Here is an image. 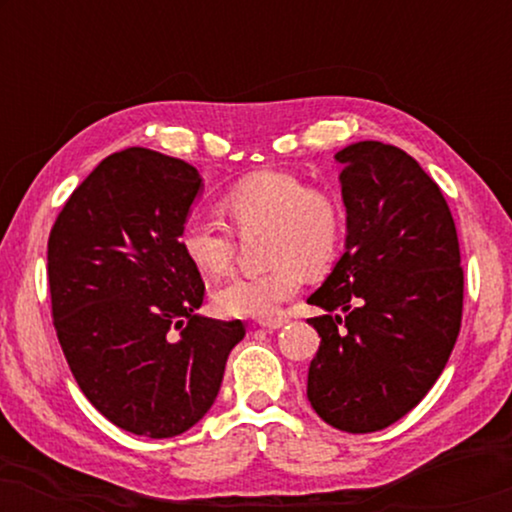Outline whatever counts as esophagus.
Instances as JSON below:
<instances>
[{"mask_svg": "<svg viewBox=\"0 0 512 512\" xmlns=\"http://www.w3.org/2000/svg\"><path fill=\"white\" fill-rule=\"evenodd\" d=\"M286 324L284 317H275V319H261L258 321V326L265 328V331H277V328H282Z\"/></svg>", "mask_w": 512, "mask_h": 512, "instance_id": "esophagus-1", "label": "esophagus"}]
</instances>
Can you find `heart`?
Listing matches in <instances>:
<instances>
[{
    "label": "heart",
    "instance_id": "obj_1",
    "mask_svg": "<svg viewBox=\"0 0 512 512\" xmlns=\"http://www.w3.org/2000/svg\"><path fill=\"white\" fill-rule=\"evenodd\" d=\"M223 212L240 233L268 228L265 261L256 275H235L212 293L214 310L223 317H270L296 296L307 272H324L345 242V212L333 195L312 191L296 174L263 170L235 181L223 193ZM179 247L202 275L228 270L235 254V233L219 216L186 214Z\"/></svg>",
    "mask_w": 512,
    "mask_h": 512
}]
</instances>
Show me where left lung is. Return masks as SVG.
I'll return each mask as SVG.
<instances>
[{"label": "left lung", "instance_id": "obj_1", "mask_svg": "<svg viewBox=\"0 0 512 512\" xmlns=\"http://www.w3.org/2000/svg\"><path fill=\"white\" fill-rule=\"evenodd\" d=\"M335 160L347 242L307 298L326 310L310 319L321 345L307 398L326 424L370 433L408 415L443 373L461 328L464 270L450 207L415 158L356 142Z\"/></svg>", "mask_w": 512, "mask_h": 512}]
</instances>
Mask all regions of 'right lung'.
Instances as JSON below:
<instances>
[{
    "label": "right lung",
    "instance_id": "obj_1",
    "mask_svg": "<svg viewBox=\"0 0 512 512\" xmlns=\"http://www.w3.org/2000/svg\"><path fill=\"white\" fill-rule=\"evenodd\" d=\"M202 188L193 165L132 146L69 195L48 237L53 326L76 384L111 424L172 438L221 389L240 319L195 314L200 270L179 228Z\"/></svg>",
    "mask_w": 512,
    "mask_h": 512
}]
</instances>
